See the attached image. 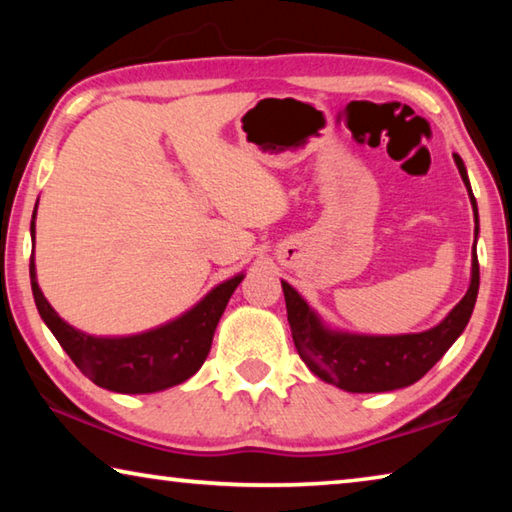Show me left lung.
<instances>
[{"mask_svg":"<svg viewBox=\"0 0 512 512\" xmlns=\"http://www.w3.org/2000/svg\"><path fill=\"white\" fill-rule=\"evenodd\" d=\"M456 167L470 194L479 232V214L476 201L467 180L461 155L454 153ZM284 300H287V318L291 336L300 359L307 368L327 384H334L348 393H384L395 388L411 386L436 366V361L452 348L472 316L476 293H479V259L472 253V282L463 300L449 311L443 323L420 334L402 336H357L327 329L318 316L309 309L298 291L282 282Z\"/></svg>","mask_w":512,"mask_h":512,"instance_id":"obj_1","label":"left lung"}]
</instances>
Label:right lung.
Instances as JSON below:
<instances>
[{
	"mask_svg": "<svg viewBox=\"0 0 512 512\" xmlns=\"http://www.w3.org/2000/svg\"><path fill=\"white\" fill-rule=\"evenodd\" d=\"M36 216V214H33ZM33 235V223H31ZM31 289L42 320L54 332L58 343L69 354L85 377L115 393H158L183 384L203 366L212 348L214 329L225 305L244 275L219 284L198 305L169 325L151 332L124 336V339H97L83 334L60 318L36 280V264H29Z\"/></svg>",
	"mask_w": 512,
	"mask_h": 512,
	"instance_id": "right-lung-1",
	"label": "right lung"
}]
</instances>
